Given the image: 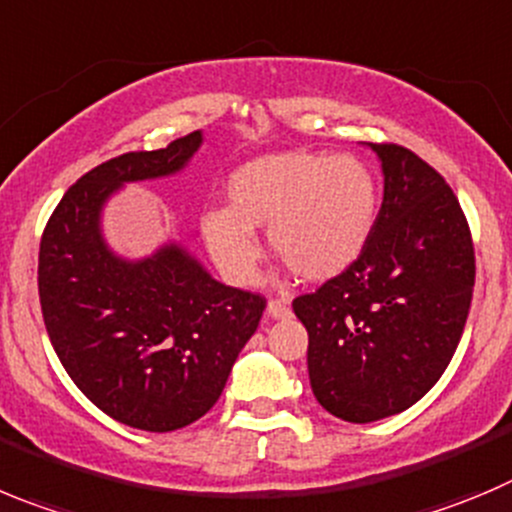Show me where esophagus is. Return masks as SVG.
I'll use <instances>...</instances> for the list:
<instances>
[{
    "instance_id": "1",
    "label": "esophagus",
    "mask_w": 512,
    "mask_h": 512,
    "mask_svg": "<svg viewBox=\"0 0 512 512\" xmlns=\"http://www.w3.org/2000/svg\"><path fill=\"white\" fill-rule=\"evenodd\" d=\"M267 313H270L272 318H288L290 308H288V303H285V300L272 298L270 303H267Z\"/></svg>"
}]
</instances>
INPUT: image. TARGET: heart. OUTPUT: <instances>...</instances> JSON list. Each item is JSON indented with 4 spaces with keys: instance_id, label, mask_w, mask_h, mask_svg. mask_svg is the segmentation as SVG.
I'll return each mask as SVG.
<instances>
[{
    "instance_id": "b5f03b06",
    "label": "heart",
    "mask_w": 512,
    "mask_h": 512,
    "mask_svg": "<svg viewBox=\"0 0 512 512\" xmlns=\"http://www.w3.org/2000/svg\"><path fill=\"white\" fill-rule=\"evenodd\" d=\"M227 197L229 207L204 214L202 234L214 265L234 285L255 278V229H267L272 252L300 280L321 283L361 255L376 219L374 176L353 156H260L229 176Z\"/></svg>"
}]
</instances>
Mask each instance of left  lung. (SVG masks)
Wrapping results in <instances>:
<instances>
[{"mask_svg":"<svg viewBox=\"0 0 512 512\" xmlns=\"http://www.w3.org/2000/svg\"><path fill=\"white\" fill-rule=\"evenodd\" d=\"M384 202L364 250L293 310L308 331L315 399L376 422L417 404L457 351L475 288V247L455 191L399 143H371Z\"/></svg>","mask_w":512,"mask_h":512,"instance_id":"obj_1","label":"left lung"}]
</instances>
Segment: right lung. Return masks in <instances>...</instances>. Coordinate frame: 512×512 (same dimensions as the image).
Returning a JSON list of instances; mask_svg holds the SVG:
<instances>
[{
	"label": "right lung",
	"mask_w": 512,
	"mask_h": 512,
	"mask_svg": "<svg viewBox=\"0 0 512 512\" xmlns=\"http://www.w3.org/2000/svg\"><path fill=\"white\" fill-rule=\"evenodd\" d=\"M199 143L194 131L103 161L65 191L40 240L37 288L60 364L100 412L146 432H174L217 404L267 305L265 295L212 280L176 245L141 262L103 245L108 194L174 174Z\"/></svg>",
	"instance_id": "obj_1"
}]
</instances>
